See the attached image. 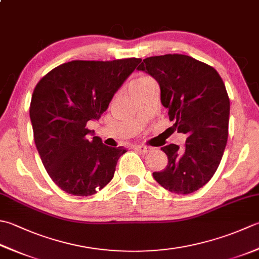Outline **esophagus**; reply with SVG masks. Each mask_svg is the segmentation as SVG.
<instances>
[{
  "label": "esophagus",
  "instance_id": "34e87169",
  "mask_svg": "<svg viewBox=\"0 0 259 259\" xmlns=\"http://www.w3.org/2000/svg\"><path fill=\"white\" fill-rule=\"evenodd\" d=\"M136 149L140 151V153L143 154H148L149 151H151V148L148 146H143V145H139V146H136Z\"/></svg>",
  "mask_w": 259,
  "mask_h": 259
}]
</instances>
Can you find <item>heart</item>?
Segmentation results:
<instances>
[{
	"mask_svg": "<svg viewBox=\"0 0 259 259\" xmlns=\"http://www.w3.org/2000/svg\"><path fill=\"white\" fill-rule=\"evenodd\" d=\"M151 82H153V79L149 78L148 76H137L133 80L130 82L129 85V90H130V93L134 94L139 92V91L144 90L147 85H149Z\"/></svg>",
	"mask_w": 259,
	"mask_h": 259,
	"instance_id": "heart-1",
	"label": "heart"
}]
</instances>
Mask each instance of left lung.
I'll list each match as a JSON object with an SVG mask.
<instances>
[{
    "mask_svg": "<svg viewBox=\"0 0 259 259\" xmlns=\"http://www.w3.org/2000/svg\"><path fill=\"white\" fill-rule=\"evenodd\" d=\"M137 69L157 80L173 126L187 136L182 147H161L168 164L154 179L171 193H193L214 175L227 145L230 101L224 80L211 66L179 54L148 57Z\"/></svg>",
    "mask_w": 259,
    "mask_h": 259,
    "instance_id": "1",
    "label": "left lung"
}]
</instances>
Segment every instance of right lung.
Here are the masks:
<instances>
[{
	"label": "right lung",
	"mask_w": 259,
	"mask_h": 259,
	"mask_svg": "<svg viewBox=\"0 0 259 259\" xmlns=\"http://www.w3.org/2000/svg\"><path fill=\"white\" fill-rule=\"evenodd\" d=\"M140 58L73 60L57 66L35 85L30 103L34 144L54 183L66 193L95 194L113 179L125 149L105 146L86 128L99 120Z\"/></svg>",
	"instance_id": "1"
}]
</instances>
